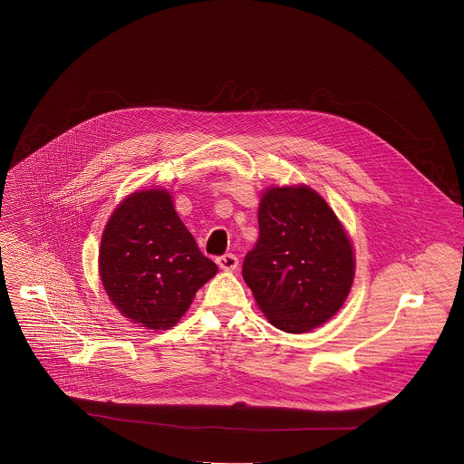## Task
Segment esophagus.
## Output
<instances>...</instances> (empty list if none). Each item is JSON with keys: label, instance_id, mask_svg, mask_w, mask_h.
Instances as JSON below:
<instances>
[{"label": "esophagus", "instance_id": "1", "mask_svg": "<svg viewBox=\"0 0 464 464\" xmlns=\"http://www.w3.org/2000/svg\"><path fill=\"white\" fill-rule=\"evenodd\" d=\"M216 263H218V266H219L221 269H225V271H234V269L239 266V259H237L234 254H225V256L218 257Z\"/></svg>", "mask_w": 464, "mask_h": 464}]
</instances>
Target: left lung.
I'll return each mask as SVG.
<instances>
[{
    "label": "left lung",
    "mask_w": 464,
    "mask_h": 464,
    "mask_svg": "<svg viewBox=\"0 0 464 464\" xmlns=\"http://www.w3.org/2000/svg\"><path fill=\"white\" fill-rule=\"evenodd\" d=\"M243 278L280 331L302 334L331 320L352 287L353 252L327 201L305 186L266 191Z\"/></svg>",
    "instance_id": "1"
}]
</instances>
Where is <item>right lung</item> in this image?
Listing matches in <instances>:
<instances>
[{
  "label": "right lung",
  "mask_w": 464,
  "mask_h": 464,
  "mask_svg": "<svg viewBox=\"0 0 464 464\" xmlns=\"http://www.w3.org/2000/svg\"><path fill=\"white\" fill-rule=\"evenodd\" d=\"M216 271L162 189L133 193L105 227L100 246L103 287L114 305L142 327H173Z\"/></svg>",
  "instance_id": "right-lung-1"
}]
</instances>
